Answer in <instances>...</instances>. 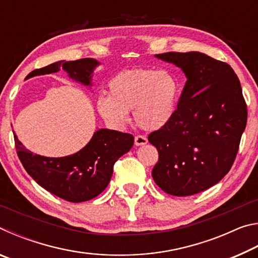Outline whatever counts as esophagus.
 Here are the masks:
<instances>
[{
    "mask_svg": "<svg viewBox=\"0 0 258 258\" xmlns=\"http://www.w3.org/2000/svg\"><path fill=\"white\" fill-rule=\"evenodd\" d=\"M134 143L135 146H145L148 143V139L145 135H137L134 139Z\"/></svg>",
    "mask_w": 258,
    "mask_h": 258,
    "instance_id": "34e87169",
    "label": "esophagus"
}]
</instances>
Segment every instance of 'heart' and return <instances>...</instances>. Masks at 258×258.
Wrapping results in <instances>:
<instances>
[{"mask_svg": "<svg viewBox=\"0 0 258 258\" xmlns=\"http://www.w3.org/2000/svg\"><path fill=\"white\" fill-rule=\"evenodd\" d=\"M109 95H100L97 109L112 126L123 127L133 110L137 124L147 131L167 125L175 115L180 82L169 71L127 69L116 74L108 83Z\"/></svg>", "mask_w": 258, "mask_h": 258, "instance_id": "obj_1", "label": "heart"}]
</instances>
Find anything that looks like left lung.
Segmentation results:
<instances>
[{
  "label": "left lung",
  "instance_id": "1",
  "mask_svg": "<svg viewBox=\"0 0 258 258\" xmlns=\"http://www.w3.org/2000/svg\"><path fill=\"white\" fill-rule=\"evenodd\" d=\"M156 56L180 67L186 83L172 120L148 137L159 155L152 177L168 195L199 194L233 165L247 124L241 85L230 64L200 52Z\"/></svg>",
  "mask_w": 258,
  "mask_h": 258
}]
</instances>
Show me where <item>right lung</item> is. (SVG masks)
<instances>
[{
    "instance_id": "add662e5",
    "label": "right lung",
    "mask_w": 258,
    "mask_h": 258,
    "mask_svg": "<svg viewBox=\"0 0 258 258\" xmlns=\"http://www.w3.org/2000/svg\"><path fill=\"white\" fill-rule=\"evenodd\" d=\"M98 64L92 58L61 60L33 71L27 78L56 73L62 67L69 77L87 86L91 85L93 69ZM14 135L17 154L29 175L45 190L71 203L87 202L101 194L110 182L113 164L128 152L134 143L132 134L101 128L76 154L50 158L30 152Z\"/></svg>"
}]
</instances>
